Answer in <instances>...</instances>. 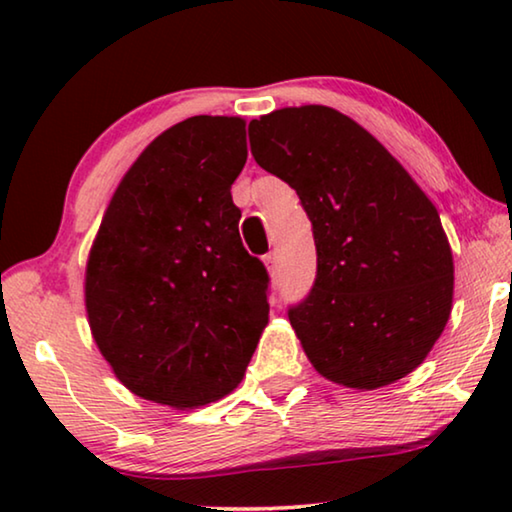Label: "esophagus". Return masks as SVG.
<instances>
[{"label":"esophagus","instance_id":"obj_1","mask_svg":"<svg viewBox=\"0 0 512 512\" xmlns=\"http://www.w3.org/2000/svg\"><path fill=\"white\" fill-rule=\"evenodd\" d=\"M264 264H266V268H268V273H275V268H277V253L275 250H271V253H268L266 257H264Z\"/></svg>","mask_w":512,"mask_h":512}]
</instances>
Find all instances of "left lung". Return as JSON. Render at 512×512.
Wrapping results in <instances>:
<instances>
[{"label":"left lung","instance_id":"1","mask_svg":"<svg viewBox=\"0 0 512 512\" xmlns=\"http://www.w3.org/2000/svg\"><path fill=\"white\" fill-rule=\"evenodd\" d=\"M259 167L296 189L316 280L289 320L320 375L379 388L427 357L452 311L454 262L438 210L375 137L325 106L248 124Z\"/></svg>","mask_w":512,"mask_h":512}]
</instances>
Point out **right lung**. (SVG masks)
<instances>
[{
  "instance_id": "1",
  "label": "right lung",
  "mask_w": 512,
  "mask_h": 512,
  "mask_svg": "<svg viewBox=\"0 0 512 512\" xmlns=\"http://www.w3.org/2000/svg\"><path fill=\"white\" fill-rule=\"evenodd\" d=\"M246 158L244 119L189 117L146 146L103 216L85 307L101 354L144 400H219L268 323L271 277L241 244L230 194Z\"/></svg>"
}]
</instances>
